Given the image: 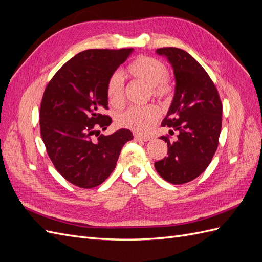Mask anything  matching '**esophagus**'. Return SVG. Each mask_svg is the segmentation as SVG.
Instances as JSON below:
<instances>
[{
    "instance_id": "obj_1",
    "label": "esophagus",
    "mask_w": 262,
    "mask_h": 262,
    "mask_svg": "<svg viewBox=\"0 0 262 262\" xmlns=\"http://www.w3.org/2000/svg\"><path fill=\"white\" fill-rule=\"evenodd\" d=\"M134 141H139V142H146L148 141L149 139L148 138H145V137H141L139 136V134H134Z\"/></svg>"
}]
</instances>
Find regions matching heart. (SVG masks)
I'll list each match as a JSON object with an SVG mask.
<instances>
[{"label": "heart", "instance_id": "heart-1", "mask_svg": "<svg viewBox=\"0 0 262 262\" xmlns=\"http://www.w3.org/2000/svg\"><path fill=\"white\" fill-rule=\"evenodd\" d=\"M129 74L149 87L152 96L157 99L167 98L171 93L168 82V70L163 62L152 57H139L128 67ZM107 97L114 107L122 106L124 101V83L120 73H114L107 83ZM160 119V110L153 105L130 107L117 116V123L121 128L139 134L153 129Z\"/></svg>", "mask_w": 262, "mask_h": 262}]
</instances>
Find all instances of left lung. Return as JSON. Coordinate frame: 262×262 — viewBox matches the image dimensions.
<instances>
[{
  "label": "left lung",
  "mask_w": 262,
  "mask_h": 262,
  "mask_svg": "<svg viewBox=\"0 0 262 262\" xmlns=\"http://www.w3.org/2000/svg\"><path fill=\"white\" fill-rule=\"evenodd\" d=\"M156 53L168 60L175 75V95L162 125L177 131V140L160 138L167 142L168 152L154 166L163 179L181 185L200 176L211 163L219 145L223 108L215 85L188 52L169 47Z\"/></svg>",
  "instance_id": "8db88e82"
}]
</instances>
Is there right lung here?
<instances>
[{"label":"right lung","mask_w":262,"mask_h":262,"mask_svg":"<svg viewBox=\"0 0 262 262\" xmlns=\"http://www.w3.org/2000/svg\"><path fill=\"white\" fill-rule=\"evenodd\" d=\"M133 49H90L77 53L47 85L41 100L40 133L47 153L63 178L80 188L102 184L115 169L130 130L99 134L113 122L107 83ZM98 138L93 139V136Z\"/></svg>","instance_id":"add662e5"}]
</instances>
